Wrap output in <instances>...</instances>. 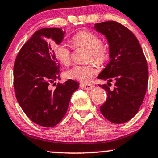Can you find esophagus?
<instances>
[{
  "label": "esophagus",
  "mask_w": 158,
  "mask_h": 158,
  "mask_svg": "<svg viewBox=\"0 0 158 158\" xmlns=\"http://www.w3.org/2000/svg\"><path fill=\"white\" fill-rule=\"evenodd\" d=\"M80 87L83 89H91L94 88V86H93L92 84H83V83H81L80 85Z\"/></svg>",
  "instance_id": "1"
}]
</instances>
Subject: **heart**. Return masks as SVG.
<instances>
[{"label":"heart","mask_w":158,"mask_h":158,"mask_svg":"<svg viewBox=\"0 0 158 158\" xmlns=\"http://www.w3.org/2000/svg\"><path fill=\"white\" fill-rule=\"evenodd\" d=\"M74 48H84L88 49L87 61H94L96 64L102 65L109 58V48L107 44L101 42L98 35L87 30L76 32L70 40ZM55 57L63 65L68 66L72 59V51L65 43H61L54 48ZM97 73V68L94 64L86 65H75L64 73L66 78L82 82L90 80Z\"/></svg>","instance_id":"b5f03b06"}]
</instances>
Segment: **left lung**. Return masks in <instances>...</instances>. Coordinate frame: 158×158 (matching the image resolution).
Instances as JSON below:
<instances>
[{
	"label": "left lung",
	"mask_w": 158,
	"mask_h": 158,
	"mask_svg": "<svg viewBox=\"0 0 158 158\" xmlns=\"http://www.w3.org/2000/svg\"><path fill=\"white\" fill-rule=\"evenodd\" d=\"M94 28L105 35L110 48V62L97 78L108 85L116 82L113 90L99 84L107 95L100 110L110 122L124 123L137 114L143 101L148 84L147 59L135 35L121 23L103 22Z\"/></svg>",
	"instance_id": "left-lung-1"
}]
</instances>
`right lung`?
Segmentation results:
<instances>
[{
	"mask_svg": "<svg viewBox=\"0 0 158 158\" xmlns=\"http://www.w3.org/2000/svg\"><path fill=\"white\" fill-rule=\"evenodd\" d=\"M64 34L58 28L39 29L22 47L15 61L16 99L26 116L44 127H53L61 122L72 94L79 87L77 82L68 79L50 89V84L60 79V64L51 50V40L59 44Z\"/></svg>",
	"mask_w": 158,
	"mask_h": 158,
	"instance_id": "right-lung-1",
	"label": "right lung"
}]
</instances>
